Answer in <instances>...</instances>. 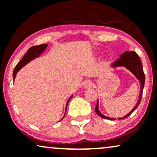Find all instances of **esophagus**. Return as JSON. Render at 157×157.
<instances>
[{"mask_svg":"<svg viewBox=\"0 0 157 157\" xmlns=\"http://www.w3.org/2000/svg\"><path fill=\"white\" fill-rule=\"evenodd\" d=\"M92 85H93V84H92V83L90 82H86L85 83H84V87H86V88L91 87Z\"/></svg>","mask_w":157,"mask_h":157,"instance_id":"obj_1","label":"esophagus"}]
</instances>
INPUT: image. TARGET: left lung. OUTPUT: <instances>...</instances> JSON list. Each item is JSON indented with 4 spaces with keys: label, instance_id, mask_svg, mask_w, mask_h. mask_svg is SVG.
<instances>
[{
    "label": "left lung",
    "instance_id": "left-lung-1",
    "mask_svg": "<svg viewBox=\"0 0 157 157\" xmlns=\"http://www.w3.org/2000/svg\"><path fill=\"white\" fill-rule=\"evenodd\" d=\"M120 56L121 57H120L118 59L115 61V62H113V63L112 64V66L113 67L123 66V67H126L127 69L129 70V71L132 72L134 75H135L136 78L140 81V82L141 90H140V93L139 99H138L137 104L135 105V106L133 108V109H132L129 113L127 114L126 116H124V117L117 118L118 120L128 117V116H129L131 114H132V112H133L134 110L137 108V106H139L140 103L141 101L143 88H144V85H145V74H144V72H143V64H142L141 60L140 59L139 56H138L134 51H126V52L123 53V54H121ZM98 104H99L98 100L96 106H95V112H96L98 115L100 116V117H102V118L112 120V121L116 120V118H110V117H106V116L102 115V114L100 112V111L98 110Z\"/></svg>",
    "mask_w": 157,
    "mask_h": 157
}]
</instances>
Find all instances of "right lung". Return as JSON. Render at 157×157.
Wrapping results in <instances>:
<instances>
[{"label": "right lung", "mask_w": 157, "mask_h": 157, "mask_svg": "<svg viewBox=\"0 0 157 157\" xmlns=\"http://www.w3.org/2000/svg\"><path fill=\"white\" fill-rule=\"evenodd\" d=\"M47 46H48L47 44H42V45H40L32 46V47H31L28 50V51L25 53V54L24 55L23 59L18 62V64H17L15 68H14V72H13V78H14V80L16 77L17 73V72L19 71L23 67V66H25L27 63H29V62H31V60L34 59L36 58V57L40 56V55L44 51H45L46 48H47ZM72 97H73V95H71V98H69V100L67 101V105H66V109H67L68 103H69V101L71 100ZM64 115H65V114H64Z\"/></svg>", "instance_id": "add662e5"}]
</instances>
